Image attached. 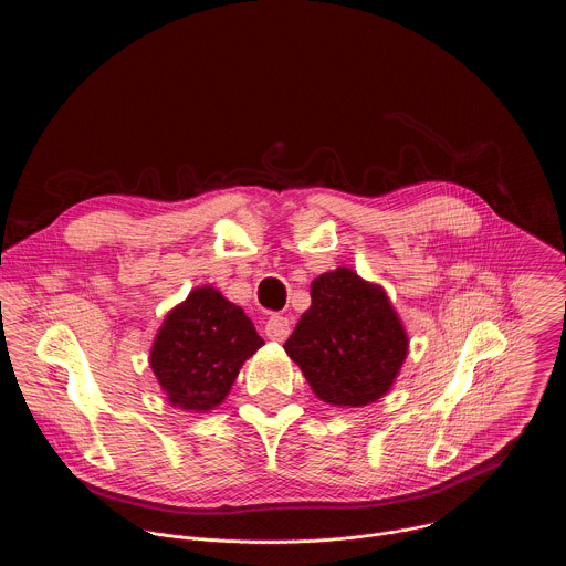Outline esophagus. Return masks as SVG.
Segmentation results:
<instances>
[{
	"instance_id": "1",
	"label": "esophagus",
	"mask_w": 566,
	"mask_h": 566,
	"mask_svg": "<svg viewBox=\"0 0 566 566\" xmlns=\"http://www.w3.org/2000/svg\"><path fill=\"white\" fill-rule=\"evenodd\" d=\"M266 336H269V340H273V343H284L286 338H289V334H291V322H289V317H284V315H271L269 317V322H266Z\"/></svg>"
}]
</instances>
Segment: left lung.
<instances>
[{
	"label": "left lung",
	"mask_w": 566,
	"mask_h": 566,
	"mask_svg": "<svg viewBox=\"0 0 566 566\" xmlns=\"http://www.w3.org/2000/svg\"><path fill=\"white\" fill-rule=\"evenodd\" d=\"M284 352L322 402L365 408L394 387L410 336L380 284L338 266L311 282V306Z\"/></svg>",
	"instance_id": "8db88e82"
}]
</instances>
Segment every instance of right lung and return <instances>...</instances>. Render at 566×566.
<instances>
[{
	"instance_id": "right-lung-1",
	"label": "right lung",
	"mask_w": 566,
	"mask_h": 566,
	"mask_svg": "<svg viewBox=\"0 0 566 566\" xmlns=\"http://www.w3.org/2000/svg\"><path fill=\"white\" fill-rule=\"evenodd\" d=\"M262 345L244 308L203 284L166 313L149 347V367L172 408L208 415Z\"/></svg>"
}]
</instances>
